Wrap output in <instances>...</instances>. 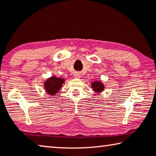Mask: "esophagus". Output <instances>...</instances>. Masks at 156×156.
I'll use <instances>...</instances> for the list:
<instances>
[{"label":"esophagus","mask_w":156,"mask_h":156,"mask_svg":"<svg viewBox=\"0 0 156 156\" xmlns=\"http://www.w3.org/2000/svg\"><path fill=\"white\" fill-rule=\"evenodd\" d=\"M74 76H75V77L76 78H80V74H79V73H76L75 74V75H74Z\"/></svg>","instance_id":"obj_1"}]
</instances>
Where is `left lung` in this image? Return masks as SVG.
Wrapping results in <instances>:
<instances>
[{
    "label": "left lung",
    "instance_id": "1",
    "mask_svg": "<svg viewBox=\"0 0 156 156\" xmlns=\"http://www.w3.org/2000/svg\"><path fill=\"white\" fill-rule=\"evenodd\" d=\"M91 87L96 93H101L104 90L105 85L101 81L95 80L91 83Z\"/></svg>",
    "mask_w": 156,
    "mask_h": 156
}]
</instances>
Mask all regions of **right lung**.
<instances>
[{
  "mask_svg": "<svg viewBox=\"0 0 156 156\" xmlns=\"http://www.w3.org/2000/svg\"><path fill=\"white\" fill-rule=\"evenodd\" d=\"M65 82V79L61 77H56L53 76L46 79L44 83V87L46 92L51 96H55L57 93L60 90L62 86Z\"/></svg>",
  "mask_w": 156,
  "mask_h": 156,
  "instance_id": "obj_1",
  "label": "right lung"
}]
</instances>
